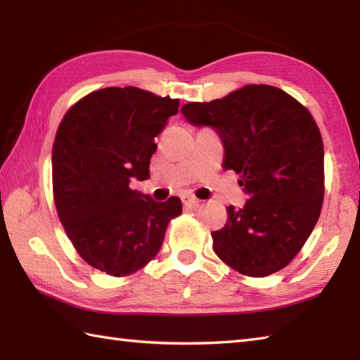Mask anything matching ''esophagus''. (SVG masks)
Returning a JSON list of instances; mask_svg holds the SVG:
<instances>
[{"instance_id": "esophagus-1", "label": "esophagus", "mask_w": 360, "mask_h": 360, "mask_svg": "<svg viewBox=\"0 0 360 360\" xmlns=\"http://www.w3.org/2000/svg\"><path fill=\"white\" fill-rule=\"evenodd\" d=\"M200 200H196L195 196H184L182 198V204L187 205V207H196V205H200Z\"/></svg>"}]
</instances>
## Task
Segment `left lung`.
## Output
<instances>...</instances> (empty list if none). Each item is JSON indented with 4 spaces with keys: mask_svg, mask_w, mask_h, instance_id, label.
<instances>
[{
    "mask_svg": "<svg viewBox=\"0 0 360 360\" xmlns=\"http://www.w3.org/2000/svg\"><path fill=\"white\" fill-rule=\"evenodd\" d=\"M188 124L210 127L224 147V170L240 173L249 200L227 207L212 232L213 250L232 269L267 277L289 264L314 229L323 202V142L316 120L285 91L248 85L181 108Z\"/></svg>",
    "mask_w": 360,
    "mask_h": 360,
    "instance_id": "obj_1",
    "label": "left lung"
}]
</instances>
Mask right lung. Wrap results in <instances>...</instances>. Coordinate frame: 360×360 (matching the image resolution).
Masks as SVG:
<instances>
[{
    "label": "right lung",
    "mask_w": 360,
    "mask_h": 360,
    "mask_svg": "<svg viewBox=\"0 0 360 360\" xmlns=\"http://www.w3.org/2000/svg\"><path fill=\"white\" fill-rule=\"evenodd\" d=\"M178 108V98L150 91L103 88L71 106L57 129L52 187L58 218L80 257L112 277L147 266L182 212L179 198L158 202L129 187L150 178L155 137Z\"/></svg>",
    "instance_id": "1"
}]
</instances>
